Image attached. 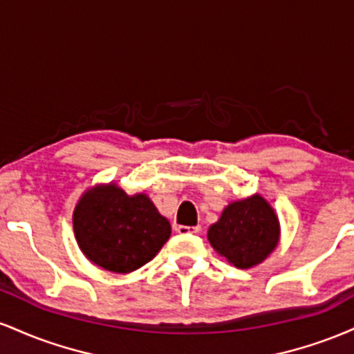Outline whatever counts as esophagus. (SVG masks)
Listing matches in <instances>:
<instances>
[{
  "mask_svg": "<svg viewBox=\"0 0 354 354\" xmlns=\"http://www.w3.org/2000/svg\"><path fill=\"white\" fill-rule=\"evenodd\" d=\"M174 230L180 234H196L201 231V226H176Z\"/></svg>",
  "mask_w": 354,
  "mask_h": 354,
  "instance_id": "34e87169",
  "label": "esophagus"
}]
</instances>
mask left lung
<instances>
[{
    "mask_svg": "<svg viewBox=\"0 0 354 354\" xmlns=\"http://www.w3.org/2000/svg\"><path fill=\"white\" fill-rule=\"evenodd\" d=\"M281 236L278 214L263 194L231 201L209 226L208 241L239 270L258 266L276 250Z\"/></svg>",
    "mask_w": 354,
    "mask_h": 354,
    "instance_id": "left-lung-1",
    "label": "left lung"
}]
</instances>
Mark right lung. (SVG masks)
Instances as JSON below:
<instances>
[{
  "label": "right lung",
  "mask_w": 354,
  "mask_h": 354,
  "mask_svg": "<svg viewBox=\"0 0 354 354\" xmlns=\"http://www.w3.org/2000/svg\"><path fill=\"white\" fill-rule=\"evenodd\" d=\"M73 230L89 261L120 274L151 261L171 236V225L148 194H128L113 181L81 194L73 211Z\"/></svg>",
  "instance_id": "add662e5"
}]
</instances>
